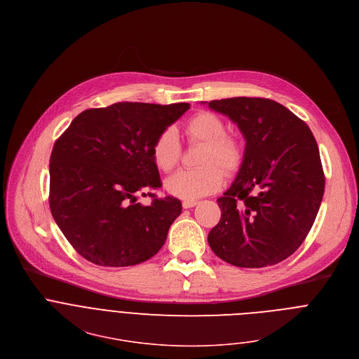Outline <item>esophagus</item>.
I'll return each instance as SVG.
<instances>
[{
  "instance_id": "obj_1",
  "label": "esophagus",
  "mask_w": 359,
  "mask_h": 359,
  "mask_svg": "<svg viewBox=\"0 0 359 359\" xmlns=\"http://www.w3.org/2000/svg\"><path fill=\"white\" fill-rule=\"evenodd\" d=\"M196 204H197V201H194V200H184V201L182 203L183 208H191V207H194Z\"/></svg>"
}]
</instances>
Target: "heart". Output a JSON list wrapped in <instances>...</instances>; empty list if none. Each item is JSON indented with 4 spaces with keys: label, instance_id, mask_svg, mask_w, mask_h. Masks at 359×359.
Wrapping results in <instances>:
<instances>
[{
    "label": "heart",
    "instance_id": "heart-1",
    "mask_svg": "<svg viewBox=\"0 0 359 359\" xmlns=\"http://www.w3.org/2000/svg\"><path fill=\"white\" fill-rule=\"evenodd\" d=\"M186 135L193 144H203L198 169L179 170L165 180L169 194L182 200H197L217 193L224 183L225 175H233L241 168L244 151L241 144L226 137V126L212 112H198L186 124ZM182 145L173 127L165 128L154 141L151 156L154 165L162 172H170L180 161Z\"/></svg>",
    "mask_w": 359,
    "mask_h": 359
}]
</instances>
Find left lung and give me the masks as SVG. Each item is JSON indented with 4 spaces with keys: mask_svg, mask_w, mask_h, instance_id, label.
<instances>
[{
    "mask_svg": "<svg viewBox=\"0 0 359 359\" xmlns=\"http://www.w3.org/2000/svg\"><path fill=\"white\" fill-rule=\"evenodd\" d=\"M245 138L243 165L217 200L219 222L208 244L222 261L264 268L289 258L306 240L324 194L317 142L304 121L259 97L212 100Z\"/></svg>",
    "mask_w": 359,
    "mask_h": 359,
    "instance_id": "obj_1",
    "label": "left lung"
}]
</instances>
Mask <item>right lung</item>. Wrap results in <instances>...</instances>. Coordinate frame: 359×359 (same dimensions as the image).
<instances>
[{
	"mask_svg": "<svg viewBox=\"0 0 359 359\" xmlns=\"http://www.w3.org/2000/svg\"><path fill=\"white\" fill-rule=\"evenodd\" d=\"M190 104L115 102L79 114L55 142L49 173L52 215L72 247L98 266H133L163 247L180 200L162 186L151 148ZM153 197L142 206L137 196Z\"/></svg>",
	"mask_w": 359,
	"mask_h": 359,
	"instance_id": "1",
	"label": "right lung"
}]
</instances>
